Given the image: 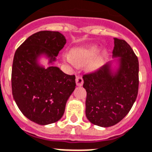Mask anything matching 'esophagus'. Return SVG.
Wrapping results in <instances>:
<instances>
[{
	"label": "esophagus",
	"instance_id": "obj_1",
	"mask_svg": "<svg viewBox=\"0 0 152 152\" xmlns=\"http://www.w3.org/2000/svg\"><path fill=\"white\" fill-rule=\"evenodd\" d=\"M76 85L77 86H83V78L82 77H80V76H77V77H76Z\"/></svg>",
	"mask_w": 152,
	"mask_h": 152
}]
</instances>
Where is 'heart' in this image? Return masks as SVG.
Masks as SVG:
<instances>
[{
    "mask_svg": "<svg viewBox=\"0 0 152 152\" xmlns=\"http://www.w3.org/2000/svg\"><path fill=\"white\" fill-rule=\"evenodd\" d=\"M99 52V45L92 44L75 48L71 51V54H65L64 58L71 65L77 64L79 66H84L88 63L87 69L91 71H94L102 66L106 57L105 51L97 56Z\"/></svg>",
    "mask_w": 152,
    "mask_h": 152,
    "instance_id": "1",
    "label": "heart"
}]
</instances>
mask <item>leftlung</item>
Returning <instances> with one entry per match:
<instances>
[{
    "mask_svg": "<svg viewBox=\"0 0 152 152\" xmlns=\"http://www.w3.org/2000/svg\"><path fill=\"white\" fill-rule=\"evenodd\" d=\"M114 40L113 58H119L115 59L118 67L113 69L110 61L83 77L86 118L102 127L114 126L128 114L139 91L138 58L126 41Z\"/></svg>",
    "mask_w": 152,
    "mask_h": 152,
    "instance_id": "left-lung-1",
    "label": "left lung"
}]
</instances>
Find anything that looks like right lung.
<instances>
[{
  "label": "right lung",
  "instance_id": "obj_1",
  "mask_svg": "<svg viewBox=\"0 0 152 152\" xmlns=\"http://www.w3.org/2000/svg\"><path fill=\"white\" fill-rule=\"evenodd\" d=\"M66 43V37L59 32L40 31L16 50L11 80L12 96L22 114L35 124L47 125L58 121L75 91V75H66L52 65ZM42 55L49 59L47 68L38 63Z\"/></svg>",
  "mask_w": 152,
  "mask_h": 152
}]
</instances>
